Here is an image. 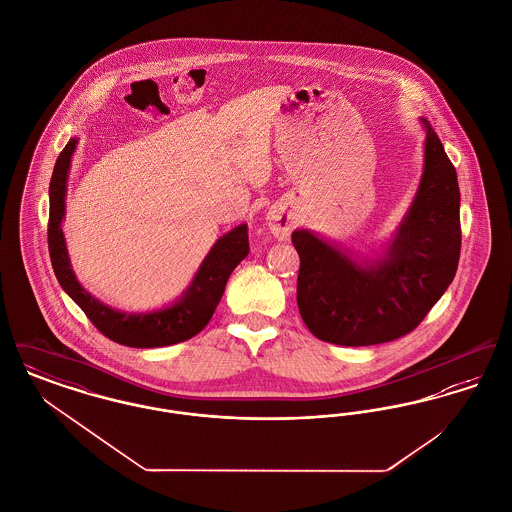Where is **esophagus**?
I'll use <instances>...</instances> for the list:
<instances>
[{
  "label": "esophagus",
  "mask_w": 512,
  "mask_h": 512,
  "mask_svg": "<svg viewBox=\"0 0 512 512\" xmlns=\"http://www.w3.org/2000/svg\"><path fill=\"white\" fill-rule=\"evenodd\" d=\"M267 226L270 234L278 240H290L293 230V217L282 205H272L267 213Z\"/></svg>",
  "instance_id": "34e87169"
}]
</instances>
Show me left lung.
I'll use <instances>...</instances> for the list:
<instances>
[{
  "mask_svg": "<svg viewBox=\"0 0 512 512\" xmlns=\"http://www.w3.org/2000/svg\"><path fill=\"white\" fill-rule=\"evenodd\" d=\"M418 192L388 249L357 261L309 230H295L297 307L318 340L363 347L397 340L424 320L461 257L457 171L430 122Z\"/></svg>",
  "mask_w": 512,
  "mask_h": 512,
  "instance_id": "8db88e82",
  "label": "left lung"
}]
</instances>
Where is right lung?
I'll return each mask as SVG.
<instances>
[{"instance_id":"add662e5","label":"right lung","mask_w":512,"mask_h":512,"mask_svg":"<svg viewBox=\"0 0 512 512\" xmlns=\"http://www.w3.org/2000/svg\"><path fill=\"white\" fill-rule=\"evenodd\" d=\"M76 144L78 140L71 138L61 151L49 182V257L61 288L69 293V297L105 338L126 347H165L194 338L213 317L232 270L249 253L247 224L236 226L217 240L197 270L190 288L171 307L138 315L115 311L80 286L74 276L61 230V220L65 217L67 176Z\"/></svg>"}]
</instances>
